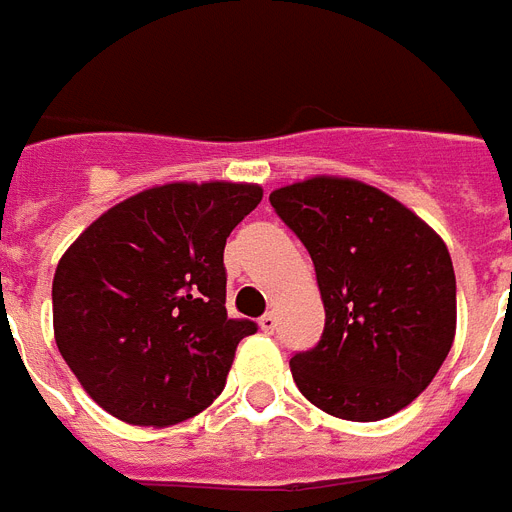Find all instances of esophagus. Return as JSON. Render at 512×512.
<instances>
[{
	"label": "esophagus",
	"mask_w": 512,
	"mask_h": 512,
	"mask_svg": "<svg viewBox=\"0 0 512 512\" xmlns=\"http://www.w3.org/2000/svg\"><path fill=\"white\" fill-rule=\"evenodd\" d=\"M260 329H263L265 335H273V329H276V313H265V316H260Z\"/></svg>",
	"instance_id": "esophagus-1"
}]
</instances>
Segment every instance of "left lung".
Returning a JSON list of instances; mask_svg holds the SVG:
<instances>
[{"instance_id":"obj_1","label":"left lung","mask_w":512,"mask_h":512,"mask_svg":"<svg viewBox=\"0 0 512 512\" xmlns=\"http://www.w3.org/2000/svg\"><path fill=\"white\" fill-rule=\"evenodd\" d=\"M305 244L324 300L319 345L289 366L313 406L374 422L409 406L449 356L457 281L428 223L374 185L311 177L271 193Z\"/></svg>"}]
</instances>
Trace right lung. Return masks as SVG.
<instances>
[{
	"mask_svg": "<svg viewBox=\"0 0 512 512\" xmlns=\"http://www.w3.org/2000/svg\"><path fill=\"white\" fill-rule=\"evenodd\" d=\"M252 183H167L95 220L60 257L52 327L60 356L108 414L167 428L225 388L257 324L225 311L223 249L260 204Z\"/></svg>",
	"mask_w": 512,
	"mask_h": 512,
	"instance_id": "1",
	"label": "right lung"
}]
</instances>
